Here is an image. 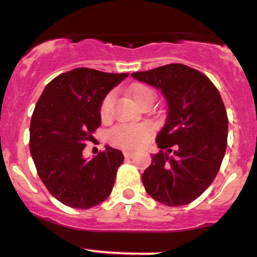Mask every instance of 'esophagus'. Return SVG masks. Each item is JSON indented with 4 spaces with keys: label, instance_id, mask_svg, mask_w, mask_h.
<instances>
[{
    "label": "esophagus",
    "instance_id": "obj_1",
    "mask_svg": "<svg viewBox=\"0 0 257 257\" xmlns=\"http://www.w3.org/2000/svg\"><path fill=\"white\" fill-rule=\"evenodd\" d=\"M124 157H125L126 159H132V158L134 157V153L129 152V150H124Z\"/></svg>",
    "mask_w": 257,
    "mask_h": 257
}]
</instances>
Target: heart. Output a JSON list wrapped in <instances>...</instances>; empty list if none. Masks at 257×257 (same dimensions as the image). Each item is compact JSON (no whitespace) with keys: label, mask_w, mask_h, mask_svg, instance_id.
Wrapping results in <instances>:
<instances>
[{"label":"heart","mask_w":257,"mask_h":257,"mask_svg":"<svg viewBox=\"0 0 257 257\" xmlns=\"http://www.w3.org/2000/svg\"><path fill=\"white\" fill-rule=\"evenodd\" d=\"M132 97H133L134 102L139 105L141 103L145 102V100H154V93L152 92V89L145 87V85H138L132 92ZM113 104L114 94L109 93L103 99L102 105H100V115H102V118H108L110 115ZM149 134L150 128L147 125H143V124H141V125H126V124H124V125H119L114 128L110 132L109 137L113 143L120 145V147L138 148L143 144V142L149 137Z\"/></svg>","instance_id":"1"}]
</instances>
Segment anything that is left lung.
<instances>
[{
  "instance_id": "8db88e82",
  "label": "left lung",
  "mask_w": 257,
  "mask_h": 257,
  "mask_svg": "<svg viewBox=\"0 0 257 257\" xmlns=\"http://www.w3.org/2000/svg\"><path fill=\"white\" fill-rule=\"evenodd\" d=\"M160 89L168 104L157 136L160 152L142 175L147 193L168 206L186 205L201 195L220 169L227 143V114L205 74L172 63L132 74Z\"/></svg>"
}]
</instances>
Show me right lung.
<instances>
[{"label":"right lung","instance_id":"obj_1","mask_svg":"<svg viewBox=\"0 0 257 257\" xmlns=\"http://www.w3.org/2000/svg\"><path fill=\"white\" fill-rule=\"evenodd\" d=\"M129 73L77 68L46 85L30 126V149L36 169L49 193L67 206L89 209L112 193L124 155L105 145L92 159L83 149L100 125L105 95Z\"/></svg>","mask_w":257,"mask_h":257}]
</instances>
